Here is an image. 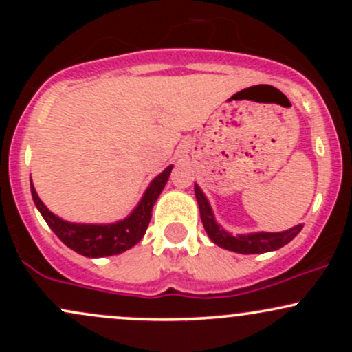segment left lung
Segmentation results:
<instances>
[{"label":"left lung","mask_w":352,"mask_h":352,"mask_svg":"<svg viewBox=\"0 0 352 352\" xmlns=\"http://www.w3.org/2000/svg\"><path fill=\"white\" fill-rule=\"evenodd\" d=\"M195 197H197V201H199L201 223H204L205 232H207L210 240H212L215 245L221 246V248L230 250V252L241 253V254L274 252V250L288 245L289 241H292L293 238L302 230V225H296V227L285 230V232H278V233L258 232V233H248V235L233 236L230 235L228 232H225V230L217 223L207 197H205V193L201 192L197 184H195Z\"/></svg>","instance_id":"left-lung-1"}]
</instances>
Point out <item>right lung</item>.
Instances as JSON below:
<instances>
[{"mask_svg":"<svg viewBox=\"0 0 352 352\" xmlns=\"http://www.w3.org/2000/svg\"><path fill=\"white\" fill-rule=\"evenodd\" d=\"M172 168L173 165H168L162 173H159L151 182L139 205H137L131 215L124 218V220L109 225L71 223V221L63 220V218L50 212V208L43 204L38 193H36L33 184H31V195H33L34 205L41 212L46 223L50 225V228L58 235L64 245L87 258L112 256V254H119L125 252V250L132 248V246L142 240L145 230L151 223L153 204H155L159 195L162 193Z\"/></svg>","mask_w":352,"mask_h":352,"instance_id":"add662e5","label":"right lung"}]
</instances>
